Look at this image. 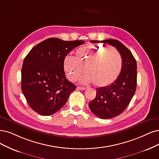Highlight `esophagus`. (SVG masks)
<instances>
[{"label": "esophagus", "mask_w": 159, "mask_h": 159, "mask_svg": "<svg viewBox=\"0 0 159 159\" xmlns=\"http://www.w3.org/2000/svg\"><path fill=\"white\" fill-rule=\"evenodd\" d=\"M86 89V88L84 87H80V86H78L77 88H76V90H84Z\"/></svg>", "instance_id": "1"}]
</instances>
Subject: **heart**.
Here are the masks:
<instances>
[{"label":"heart","instance_id":"obj_1","mask_svg":"<svg viewBox=\"0 0 159 159\" xmlns=\"http://www.w3.org/2000/svg\"><path fill=\"white\" fill-rule=\"evenodd\" d=\"M121 67V56L112 46L88 45L80 47L76 50L75 57L66 56L63 60V69L69 80H77L84 69L86 74L82 78L81 83H93L99 87L114 83Z\"/></svg>","mask_w":159,"mask_h":159}]
</instances>
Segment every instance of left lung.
Returning a JSON list of instances; mask_svg holds the SVG:
<instances>
[{"label": "left lung", "mask_w": 159, "mask_h": 159, "mask_svg": "<svg viewBox=\"0 0 159 159\" xmlns=\"http://www.w3.org/2000/svg\"><path fill=\"white\" fill-rule=\"evenodd\" d=\"M92 43H107L115 46L122 57L121 72L111 84L96 89V96L89 103L92 112L100 119H107L118 116L130 103L136 90L137 64L132 52L120 41L107 39Z\"/></svg>", "instance_id": "obj_1"}]
</instances>
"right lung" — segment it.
Segmentation results:
<instances>
[{"label":"right lung","instance_id":"right-lung-1","mask_svg":"<svg viewBox=\"0 0 159 159\" xmlns=\"http://www.w3.org/2000/svg\"><path fill=\"white\" fill-rule=\"evenodd\" d=\"M84 43L50 38L28 53L21 69V90L35 112L49 116L66 103L76 86L66 79L63 60L70 51Z\"/></svg>","mask_w":159,"mask_h":159}]
</instances>
